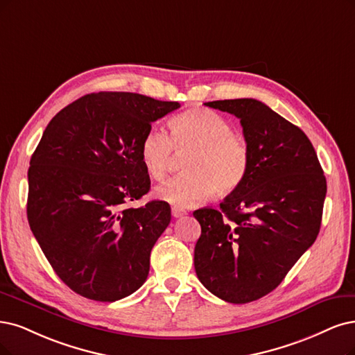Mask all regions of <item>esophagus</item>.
I'll return each instance as SVG.
<instances>
[{
    "instance_id": "obj_1",
    "label": "esophagus",
    "mask_w": 355,
    "mask_h": 355,
    "mask_svg": "<svg viewBox=\"0 0 355 355\" xmlns=\"http://www.w3.org/2000/svg\"><path fill=\"white\" fill-rule=\"evenodd\" d=\"M187 212L184 211V209H180V207H173V216L174 218H181L184 216Z\"/></svg>"
}]
</instances>
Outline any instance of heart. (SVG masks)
Wrapping results in <instances>:
<instances>
[{"mask_svg": "<svg viewBox=\"0 0 355 355\" xmlns=\"http://www.w3.org/2000/svg\"><path fill=\"white\" fill-rule=\"evenodd\" d=\"M171 133L150 128L140 144V157L148 175L162 181L174 164L175 153H187L181 174L156 189L159 199L180 207L207 200L215 193L230 194L247 177L250 155L243 139L219 114L190 108L171 121Z\"/></svg>", "mask_w": 355, "mask_h": 355, "instance_id": "heart-1", "label": "heart"}]
</instances>
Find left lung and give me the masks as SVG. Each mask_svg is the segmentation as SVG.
<instances>
[{"mask_svg":"<svg viewBox=\"0 0 355 355\" xmlns=\"http://www.w3.org/2000/svg\"><path fill=\"white\" fill-rule=\"evenodd\" d=\"M205 105L240 118L250 166L219 209L193 212L202 227L194 269L214 295L244 304L273 291L316 241L326 178L304 131L263 102Z\"/></svg>","mask_w":355,"mask_h":355,"instance_id":"8db88e82","label":"left lung"}]
</instances>
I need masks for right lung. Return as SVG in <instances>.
Here are the masks:
<instances>
[{
	"label": "right lung",
	"mask_w": 355,
	"mask_h": 355,
	"mask_svg": "<svg viewBox=\"0 0 355 355\" xmlns=\"http://www.w3.org/2000/svg\"><path fill=\"white\" fill-rule=\"evenodd\" d=\"M180 108L130 92L78 98L46 125L28 171V220L52 269L95 301L121 300L146 281L171 207L152 200L140 144L152 123Z\"/></svg>",
	"instance_id": "obj_1"
}]
</instances>
